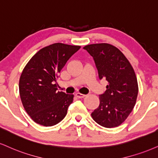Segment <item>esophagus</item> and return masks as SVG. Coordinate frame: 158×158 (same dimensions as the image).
I'll use <instances>...</instances> for the list:
<instances>
[{"mask_svg":"<svg viewBox=\"0 0 158 158\" xmlns=\"http://www.w3.org/2000/svg\"><path fill=\"white\" fill-rule=\"evenodd\" d=\"M76 96L79 98H82L85 97V96H86V95L81 94H80V93H77V94H76Z\"/></svg>","mask_w":158,"mask_h":158,"instance_id":"1","label":"esophagus"}]
</instances>
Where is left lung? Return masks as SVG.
I'll return each instance as SVG.
<instances>
[{
	"mask_svg": "<svg viewBox=\"0 0 158 158\" xmlns=\"http://www.w3.org/2000/svg\"><path fill=\"white\" fill-rule=\"evenodd\" d=\"M83 48L94 58L99 79L108 82L107 90L99 96V106L91 116L106 128L118 127L127 118L136 103L138 85L133 68L114 45L96 43Z\"/></svg>",
	"mask_w": 158,
	"mask_h": 158,
	"instance_id": "left-lung-1",
	"label": "left lung"
}]
</instances>
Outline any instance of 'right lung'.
<instances>
[{"mask_svg":"<svg viewBox=\"0 0 158 158\" xmlns=\"http://www.w3.org/2000/svg\"><path fill=\"white\" fill-rule=\"evenodd\" d=\"M79 45L54 43L37 51L25 66L19 81L23 106L38 124L51 127L65 117L73 95L56 91L59 73Z\"/></svg>","mask_w":158,"mask_h":158,"instance_id":"obj_1","label":"right lung"}]
</instances>
